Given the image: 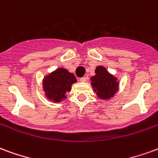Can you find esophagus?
Segmentation results:
<instances>
[{
  "instance_id": "1",
  "label": "esophagus",
  "mask_w": 158,
  "mask_h": 158,
  "mask_svg": "<svg viewBox=\"0 0 158 158\" xmlns=\"http://www.w3.org/2000/svg\"><path fill=\"white\" fill-rule=\"evenodd\" d=\"M86 81H87V78H86V77L80 78V81H81V82H85Z\"/></svg>"
}]
</instances>
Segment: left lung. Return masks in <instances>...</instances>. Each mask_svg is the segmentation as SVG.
<instances>
[{
  "label": "left lung",
  "mask_w": 158,
  "mask_h": 158,
  "mask_svg": "<svg viewBox=\"0 0 158 158\" xmlns=\"http://www.w3.org/2000/svg\"><path fill=\"white\" fill-rule=\"evenodd\" d=\"M96 75L91 77L92 87L97 96L101 99H109L117 93L118 81L117 78L108 72L105 67L98 66L95 70Z\"/></svg>",
  "instance_id": "8db88e82"
}]
</instances>
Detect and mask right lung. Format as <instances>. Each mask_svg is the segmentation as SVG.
<instances>
[{
  "mask_svg": "<svg viewBox=\"0 0 158 158\" xmlns=\"http://www.w3.org/2000/svg\"><path fill=\"white\" fill-rule=\"evenodd\" d=\"M77 82L75 76L64 68H59L46 76L43 81V87L46 98L57 103L66 98L65 93L70 92L71 85Z\"/></svg>",
  "mask_w": 158,
  "mask_h": 158,
  "instance_id": "1",
  "label": "right lung"
}]
</instances>
